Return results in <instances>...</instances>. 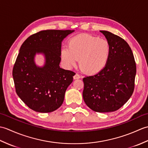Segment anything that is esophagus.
I'll list each match as a JSON object with an SVG mask.
<instances>
[{
	"label": "esophagus",
	"mask_w": 148,
	"mask_h": 148,
	"mask_svg": "<svg viewBox=\"0 0 148 148\" xmlns=\"http://www.w3.org/2000/svg\"><path fill=\"white\" fill-rule=\"evenodd\" d=\"M81 77V76H79V74H76L74 76V77H73V78H74V79H79V78Z\"/></svg>",
	"instance_id": "1"
}]
</instances>
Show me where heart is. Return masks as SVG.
Segmentation results:
<instances>
[{
    "instance_id": "heart-1",
    "label": "heart",
    "mask_w": 148,
    "mask_h": 148,
    "mask_svg": "<svg viewBox=\"0 0 148 148\" xmlns=\"http://www.w3.org/2000/svg\"><path fill=\"white\" fill-rule=\"evenodd\" d=\"M111 53L108 40L88 34H79L69 40L67 47L61 50V58L66 67L70 69L79 60L81 71L95 74L106 66Z\"/></svg>"
}]
</instances>
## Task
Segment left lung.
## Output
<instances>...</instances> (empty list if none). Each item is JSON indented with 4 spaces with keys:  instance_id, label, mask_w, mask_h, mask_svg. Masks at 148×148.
I'll use <instances>...</instances> for the list:
<instances>
[{
    "instance_id": "obj_1",
    "label": "left lung",
    "mask_w": 148,
    "mask_h": 148,
    "mask_svg": "<svg viewBox=\"0 0 148 148\" xmlns=\"http://www.w3.org/2000/svg\"><path fill=\"white\" fill-rule=\"evenodd\" d=\"M111 46L106 66L99 73L83 78V97L88 107L99 112L119 109L132 95L136 64L128 43L108 31L100 30Z\"/></svg>"
}]
</instances>
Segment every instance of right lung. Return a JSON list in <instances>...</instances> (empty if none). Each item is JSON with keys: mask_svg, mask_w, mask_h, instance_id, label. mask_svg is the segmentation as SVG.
Instances as JSON below:
<instances>
[{"mask_svg": "<svg viewBox=\"0 0 148 148\" xmlns=\"http://www.w3.org/2000/svg\"><path fill=\"white\" fill-rule=\"evenodd\" d=\"M74 30H47L34 34L22 44L12 70L16 92L31 109L50 112L62 106L75 73L60 67L62 42ZM45 64H35L36 54Z\"/></svg>", "mask_w": 148, "mask_h": 148, "instance_id": "add662e5", "label": "right lung"}]
</instances>
